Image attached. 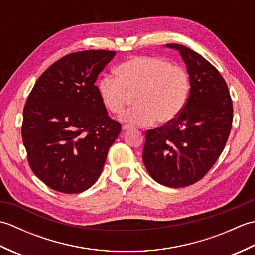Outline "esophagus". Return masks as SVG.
<instances>
[{
    "label": "esophagus",
    "mask_w": 255,
    "mask_h": 255,
    "mask_svg": "<svg viewBox=\"0 0 255 255\" xmlns=\"http://www.w3.org/2000/svg\"><path fill=\"white\" fill-rule=\"evenodd\" d=\"M133 126H131V125H124L123 126V130L126 131V130H130V129H132Z\"/></svg>",
    "instance_id": "obj_1"
}]
</instances>
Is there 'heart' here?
Listing matches in <instances>:
<instances>
[{
    "label": "heart",
    "instance_id": "b5f03b06",
    "mask_svg": "<svg viewBox=\"0 0 255 255\" xmlns=\"http://www.w3.org/2000/svg\"><path fill=\"white\" fill-rule=\"evenodd\" d=\"M189 89L185 69L151 56L128 59L116 68V77L105 75L97 84L102 104L115 115L134 97L137 106L123 114L122 121L140 126L174 121L186 105Z\"/></svg>",
    "mask_w": 255,
    "mask_h": 255
}]
</instances>
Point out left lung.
Returning a JSON list of instances; mask_svg holds the SVG:
<instances>
[{
	"mask_svg": "<svg viewBox=\"0 0 255 255\" xmlns=\"http://www.w3.org/2000/svg\"><path fill=\"white\" fill-rule=\"evenodd\" d=\"M186 64L189 95L174 121L145 132L142 161L155 182L185 187L206 175L230 134L234 107L226 81L206 59L189 48L167 44Z\"/></svg>",
	"mask_w": 255,
	"mask_h": 255,
	"instance_id": "1",
	"label": "left lung"
}]
</instances>
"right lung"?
<instances>
[{
    "instance_id": "obj_1",
    "label": "right lung",
    "mask_w": 255,
    "mask_h": 255,
    "mask_svg": "<svg viewBox=\"0 0 255 255\" xmlns=\"http://www.w3.org/2000/svg\"><path fill=\"white\" fill-rule=\"evenodd\" d=\"M84 50L61 58L42 73L27 97L21 137L34 174L66 194L93 186L122 125L108 116L95 81L115 56Z\"/></svg>"
}]
</instances>
